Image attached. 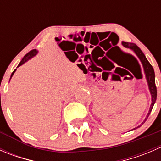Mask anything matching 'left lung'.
<instances>
[{
  "label": "left lung",
  "mask_w": 161,
  "mask_h": 161,
  "mask_svg": "<svg viewBox=\"0 0 161 161\" xmlns=\"http://www.w3.org/2000/svg\"><path fill=\"white\" fill-rule=\"evenodd\" d=\"M122 45L125 47L127 48H130L135 52L137 57L139 58V59L140 60L141 63H142V66H143L144 69V71H145L146 74V77H147V82H148V86H149V89H150L151 96H152V103L150 105V111H149V113L147 114V117H146L145 120L142 121V124L140 125H139L138 127L135 128L134 129H137V128H139L142 124L145 123V121H147V118H148L149 115H150L151 111L153 109V107L154 103H155L156 100H157V87H156V84H155V73H154V70L153 69L152 65L150 64V63L149 62L148 60L147 59L146 56L144 55V53H142V51L139 49V47L136 44V43H128V42H122Z\"/></svg>",
  "instance_id": "8db88e82"
}]
</instances>
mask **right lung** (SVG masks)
I'll return each instance as SVG.
<instances>
[{
    "label": "right lung",
    "mask_w": 161,
    "mask_h": 161,
    "mask_svg": "<svg viewBox=\"0 0 161 161\" xmlns=\"http://www.w3.org/2000/svg\"><path fill=\"white\" fill-rule=\"evenodd\" d=\"M37 52H38V51H37V50H36V49L30 50V51L29 52V53H27L26 54H25V56H24V58H22V61H21V62L19 63V65H18V67H19V66H20V65H22V64H24V63H25V61H27L29 59H30L31 58H32V57H33V56H35V55L37 53ZM15 70H16V69H15ZM15 70H14V71H13V72L11 73V76H12L13 75H14V71H15Z\"/></svg>",
    "instance_id": "obj_1"
}]
</instances>
